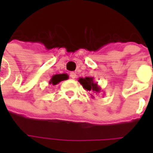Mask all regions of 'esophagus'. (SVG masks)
I'll use <instances>...</instances> for the list:
<instances>
[{"label": "esophagus", "mask_w": 153, "mask_h": 153, "mask_svg": "<svg viewBox=\"0 0 153 153\" xmlns=\"http://www.w3.org/2000/svg\"><path fill=\"white\" fill-rule=\"evenodd\" d=\"M70 76H71V78L75 79V78L76 77V74L75 73V72H71V73H70Z\"/></svg>", "instance_id": "obj_1"}]
</instances>
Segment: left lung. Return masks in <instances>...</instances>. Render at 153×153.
I'll return each instance as SVG.
<instances>
[{
  "label": "left lung",
  "mask_w": 153,
  "mask_h": 153,
  "mask_svg": "<svg viewBox=\"0 0 153 153\" xmlns=\"http://www.w3.org/2000/svg\"><path fill=\"white\" fill-rule=\"evenodd\" d=\"M78 82L83 87V88L88 91L93 92L94 94H99L101 91V88L98 85V82H94V77H92V76L80 77L78 79ZM92 97H94V96L92 95Z\"/></svg>",
  "instance_id": "left-lung-1"
}]
</instances>
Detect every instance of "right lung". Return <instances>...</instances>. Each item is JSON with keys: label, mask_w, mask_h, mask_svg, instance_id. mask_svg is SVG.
<instances>
[{"label": "right lung", "mask_w": 153, "mask_h": 153, "mask_svg": "<svg viewBox=\"0 0 153 153\" xmlns=\"http://www.w3.org/2000/svg\"><path fill=\"white\" fill-rule=\"evenodd\" d=\"M68 78H69V76H68L67 74H56V75H53L52 76V78L49 81V83L53 84V85H57L60 82L65 81V80H67Z\"/></svg>", "instance_id": "obj_1"}]
</instances>
